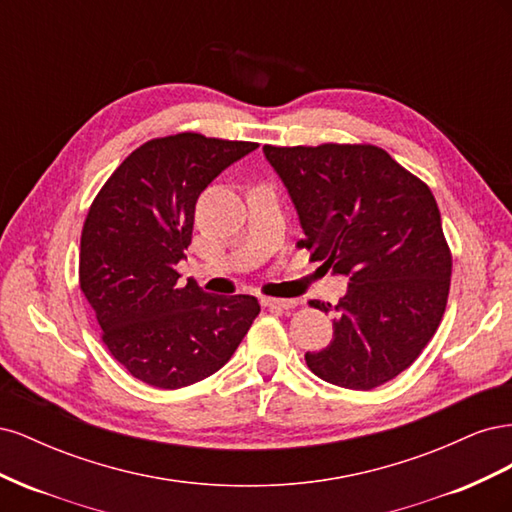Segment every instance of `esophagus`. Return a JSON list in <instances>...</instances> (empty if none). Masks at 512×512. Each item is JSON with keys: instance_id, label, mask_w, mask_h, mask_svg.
I'll return each instance as SVG.
<instances>
[{"instance_id": "obj_1", "label": "esophagus", "mask_w": 512, "mask_h": 512, "mask_svg": "<svg viewBox=\"0 0 512 512\" xmlns=\"http://www.w3.org/2000/svg\"><path fill=\"white\" fill-rule=\"evenodd\" d=\"M262 305L271 307V309H290L297 305L294 299H275V297H262Z\"/></svg>"}]
</instances>
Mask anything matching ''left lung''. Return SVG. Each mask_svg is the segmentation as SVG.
Returning <instances> with one entry per match:
<instances>
[{
    "instance_id": "left-lung-1",
    "label": "left lung",
    "mask_w": 512,
    "mask_h": 512,
    "mask_svg": "<svg viewBox=\"0 0 512 512\" xmlns=\"http://www.w3.org/2000/svg\"><path fill=\"white\" fill-rule=\"evenodd\" d=\"M262 151L297 207L305 232L297 245L348 277L331 344L305 363L344 389H376L418 359L444 316L453 256L436 198L376 145Z\"/></svg>"
}]
</instances>
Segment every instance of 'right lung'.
Here are the masks:
<instances>
[{
    "mask_svg": "<svg viewBox=\"0 0 512 512\" xmlns=\"http://www.w3.org/2000/svg\"><path fill=\"white\" fill-rule=\"evenodd\" d=\"M258 143L198 132L151 138L94 198L83 224L79 284L102 342L130 374L156 389H183L228 363L254 318L250 294L181 286L177 262L192 243L196 200Z\"/></svg>",
    "mask_w": 512,
    "mask_h": 512,
    "instance_id": "right-lung-1",
    "label": "right lung"
}]
</instances>
